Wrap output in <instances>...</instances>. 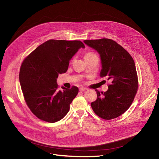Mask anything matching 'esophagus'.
<instances>
[{
  "mask_svg": "<svg viewBox=\"0 0 159 159\" xmlns=\"http://www.w3.org/2000/svg\"><path fill=\"white\" fill-rule=\"evenodd\" d=\"M86 90H87V89L85 88H79V91H84Z\"/></svg>",
  "mask_w": 159,
  "mask_h": 159,
  "instance_id": "34e87169",
  "label": "esophagus"
}]
</instances>
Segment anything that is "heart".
I'll use <instances>...</instances> for the list:
<instances>
[{
	"label": "heart",
	"mask_w": 159,
	"mask_h": 159,
	"mask_svg": "<svg viewBox=\"0 0 159 159\" xmlns=\"http://www.w3.org/2000/svg\"><path fill=\"white\" fill-rule=\"evenodd\" d=\"M93 55H95V54L93 53H86L84 55V58H86L87 57H91V56H93Z\"/></svg>",
	"instance_id": "obj_1"
}]
</instances>
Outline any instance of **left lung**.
<instances>
[{
	"label": "left lung",
	"mask_w": 159,
	"mask_h": 159,
	"mask_svg": "<svg viewBox=\"0 0 159 159\" xmlns=\"http://www.w3.org/2000/svg\"><path fill=\"white\" fill-rule=\"evenodd\" d=\"M84 43L101 57L100 77L111 82L105 92L96 90L97 98L91 102V107L103 119L118 117L128 110L137 93L138 78L135 62L126 50L113 40H87Z\"/></svg>",
	"instance_id": "8db88e82"
}]
</instances>
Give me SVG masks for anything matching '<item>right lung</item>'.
I'll list each match as a JSON object with an SVG mask.
<instances>
[{
	"mask_svg": "<svg viewBox=\"0 0 159 159\" xmlns=\"http://www.w3.org/2000/svg\"><path fill=\"white\" fill-rule=\"evenodd\" d=\"M85 46L80 40H49L39 46L23 61L19 73L26 102L37 117L48 122L61 120L79 93L73 86L58 89V75L68 70L70 61Z\"/></svg>",
	"mask_w": 159,
	"mask_h": 159,
	"instance_id": "obj_1",
	"label": "right lung"
}]
</instances>
